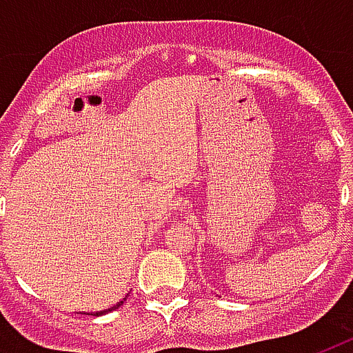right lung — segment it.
Returning a JSON list of instances; mask_svg holds the SVG:
<instances>
[{
    "mask_svg": "<svg viewBox=\"0 0 353 353\" xmlns=\"http://www.w3.org/2000/svg\"><path fill=\"white\" fill-rule=\"evenodd\" d=\"M128 296V295H126ZM126 296H124L123 301H119V303L115 304V306H111V308H108V310H100V312H85V314H88V316H103V314H108V312H113L115 310V308H119V306H121V304L124 303V301H126Z\"/></svg>",
    "mask_w": 353,
    "mask_h": 353,
    "instance_id": "add662e5",
    "label": "right lung"
}]
</instances>
